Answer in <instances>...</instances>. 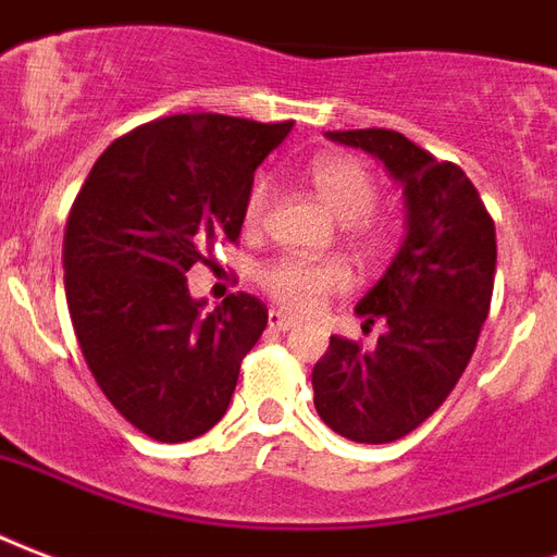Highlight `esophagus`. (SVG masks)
<instances>
[{
  "label": "esophagus",
  "mask_w": 557,
  "mask_h": 557,
  "mask_svg": "<svg viewBox=\"0 0 557 557\" xmlns=\"http://www.w3.org/2000/svg\"><path fill=\"white\" fill-rule=\"evenodd\" d=\"M267 325L273 327V331H293L299 322L293 317H284L282 310H270V313H267Z\"/></svg>",
  "instance_id": "34e87169"
}]
</instances>
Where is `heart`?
Here are the masks:
<instances>
[{"mask_svg":"<svg viewBox=\"0 0 557 557\" xmlns=\"http://www.w3.org/2000/svg\"><path fill=\"white\" fill-rule=\"evenodd\" d=\"M310 183L313 191L325 209L339 220L348 223V230L355 232L357 240L363 247H374L372 232L366 230L363 218H369L377 202V185L372 174L366 171L363 162L351 157H319L310 162ZM273 197V185L267 176H258L247 194L244 206V223L258 226L264 220V211ZM348 284V270L334 258L322 261H308V258H275L261 270V287L273 301L293 313H310L319 308V301L327 293L343 290Z\"/></svg>","mask_w":557,"mask_h":557,"instance_id":"heart-1","label":"heart"}]
</instances>
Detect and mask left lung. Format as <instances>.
<instances>
[{"label":"left lung","instance_id":"1","mask_svg":"<svg viewBox=\"0 0 557 557\" xmlns=\"http://www.w3.org/2000/svg\"><path fill=\"white\" fill-rule=\"evenodd\" d=\"M360 148L400 185L404 235L383 275L357 301L374 348L331 337L313 366V407L334 433L360 444L398 442L424 424L468 369L488 317L497 235L462 168L438 162L395 131L325 133Z\"/></svg>","mask_w":557,"mask_h":557}]
</instances>
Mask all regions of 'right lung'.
<instances>
[{
  "mask_svg": "<svg viewBox=\"0 0 557 557\" xmlns=\"http://www.w3.org/2000/svg\"><path fill=\"white\" fill-rule=\"evenodd\" d=\"M293 122L171 115L115 139L69 211V317L89 372L157 442L209 433L230 409L240 360L267 327L264 301L232 293L206 310L185 273L214 240H238L256 168Z\"/></svg>",
  "mask_w": 557,
  "mask_h": 557,
  "instance_id": "1",
  "label": "right lung"
}]
</instances>
